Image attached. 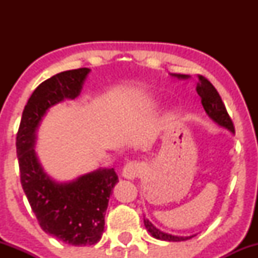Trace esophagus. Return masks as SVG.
Wrapping results in <instances>:
<instances>
[{
  "instance_id": "obj_1",
  "label": "esophagus",
  "mask_w": 258,
  "mask_h": 258,
  "mask_svg": "<svg viewBox=\"0 0 258 258\" xmlns=\"http://www.w3.org/2000/svg\"><path fill=\"white\" fill-rule=\"evenodd\" d=\"M141 171H142L141 164H138L137 161H130V162H127V164L125 165V167H123L122 177L126 179L133 180L139 176Z\"/></svg>"
}]
</instances>
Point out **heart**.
Listing matches in <instances>:
<instances>
[{"instance_id": "1", "label": "heart", "mask_w": 258, "mask_h": 258, "mask_svg": "<svg viewBox=\"0 0 258 258\" xmlns=\"http://www.w3.org/2000/svg\"><path fill=\"white\" fill-rule=\"evenodd\" d=\"M154 104L153 103H146V104H144V106H146V108H150V106H153Z\"/></svg>"}]
</instances>
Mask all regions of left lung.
Returning <instances> with one entry per match:
<instances>
[{"label": "left lung", "mask_w": 258, "mask_h": 258, "mask_svg": "<svg viewBox=\"0 0 258 258\" xmlns=\"http://www.w3.org/2000/svg\"><path fill=\"white\" fill-rule=\"evenodd\" d=\"M172 78H176L178 80H189L190 75H183V74H170ZM197 92L201 98V103H203L204 109H205L207 116L210 117L214 122L221 128L227 130L232 135L235 133L234 130V125L232 122V119L228 115L226 106H224L223 102H222L220 94L216 88L212 86L209 80L199 76V81H197ZM144 226H146L147 230L150 233L153 238L159 239V240L165 241H184L188 239L193 238L197 234L188 236H180V235H173V234L162 232L159 228H156L148 218L144 217Z\"/></svg>", "instance_id": "1"}]
</instances>
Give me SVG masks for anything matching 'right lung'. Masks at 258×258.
Instances as JSON below:
<instances>
[{
    "label": "right lung",
    "mask_w": 258,
    "mask_h": 258,
    "mask_svg": "<svg viewBox=\"0 0 258 258\" xmlns=\"http://www.w3.org/2000/svg\"><path fill=\"white\" fill-rule=\"evenodd\" d=\"M91 69L68 70L42 82L26 103L17 135L20 180L38 223L47 234L75 246L97 244L104 232L109 198L119 182L114 168H97L67 182L43 170L35 146L51 108L80 96Z\"/></svg>",
    "instance_id": "1"
}]
</instances>
